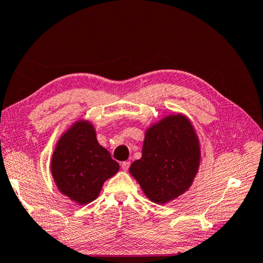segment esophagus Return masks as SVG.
Instances as JSON below:
<instances>
[{
  "mask_svg": "<svg viewBox=\"0 0 263 263\" xmlns=\"http://www.w3.org/2000/svg\"><path fill=\"white\" fill-rule=\"evenodd\" d=\"M130 164H131V162L130 161H124V162H122L121 163V166H122V169L124 172H126L128 168H130Z\"/></svg>",
  "mask_w": 263,
  "mask_h": 263,
  "instance_id": "1",
  "label": "esophagus"
}]
</instances>
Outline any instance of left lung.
I'll return each instance as SVG.
<instances>
[{
  "label": "left lung",
  "instance_id": "left-lung-1",
  "mask_svg": "<svg viewBox=\"0 0 263 263\" xmlns=\"http://www.w3.org/2000/svg\"><path fill=\"white\" fill-rule=\"evenodd\" d=\"M199 166V145L194 127L184 116H168L149 127L142 157L130 173L154 203H167L193 183Z\"/></svg>",
  "mask_w": 263,
  "mask_h": 263
}]
</instances>
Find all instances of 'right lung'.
<instances>
[{"instance_id":"obj_1","label":"right lung","mask_w":263,"mask_h":263,"mask_svg":"<svg viewBox=\"0 0 263 263\" xmlns=\"http://www.w3.org/2000/svg\"><path fill=\"white\" fill-rule=\"evenodd\" d=\"M118 169V162L99 144L88 122L75 123L60 138L51 164L58 188L79 204L94 201L105 180Z\"/></svg>"}]
</instances>
